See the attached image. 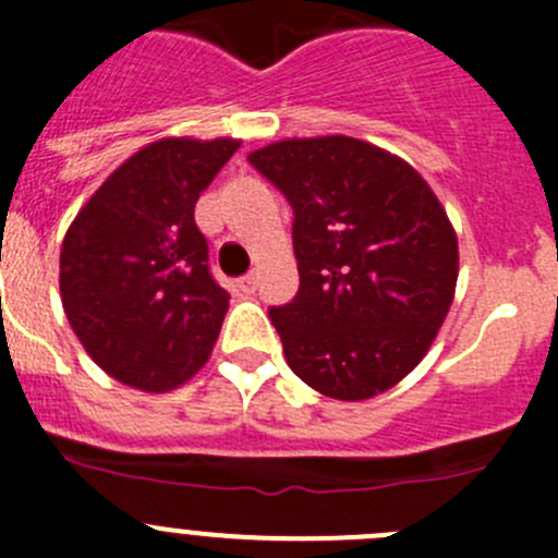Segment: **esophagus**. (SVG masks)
Returning <instances> with one entry per match:
<instances>
[{"label": "esophagus", "instance_id": "obj_1", "mask_svg": "<svg viewBox=\"0 0 558 558\" xmlns=\"http://www.w3.org/2000/svg\"><path fill=\"white\" fill-rule=\"evenodd\" d=\"M238 288L243 290V293H254L257 290V274H246L238 279Z\"/></svg>", "mask_w": 558, "mask_h": 558}]
</instances>
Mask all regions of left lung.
Listing matches in <instances>:
<instances>
[{"label":"left lung","mask_w":558,"mask_h":558,"mask_svg":"<svg viewBox=\"0 0 558 558\" xmlns=\"http://www.w3.org/2000/svg\"><path fill=\"white\" fill-rule=\"evenodd\" d=\"M248 163L288 196L301 288L270 306L290 369L333 400L400 384L458 284V238L422 174L353 140H284Z\"/></svg>","instance_id":"1"}]
</instances>
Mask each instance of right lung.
<instances>
[{
	"mask_svg": "<svg viewBox=\"0 0 558 558\" xmlns=\"http://www.w3.org/2000/svg\"><path fill=\"white\" fill-rule=\"evenodd\" d=\"M238 147L185 136L142 147L89 196L62 241L68 323L120 384L172 391L208 362L230 293L210 274L194 205Z\"/></svg>",
	"mask_w": 558,
	"mask_h": 558,
	"instance_id": "add662e5",
	"label": "right lung"
}]
</instances>
